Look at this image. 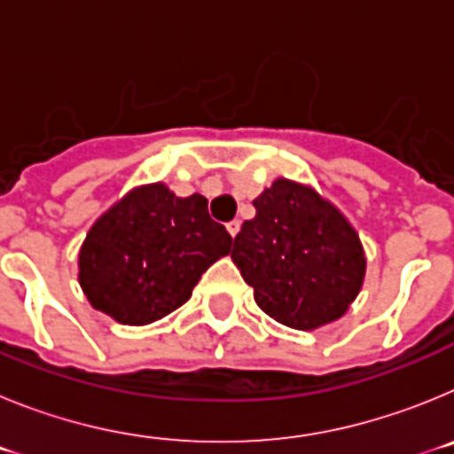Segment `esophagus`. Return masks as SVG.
<instances>
[{"mask_svg": "<svg viewBox=\"0 0 454 454\" xmlns=\"http://www.w3.org/2000/svg\"><path fill=\"white\" fill-rule=\"evenodd\" d=\"M227 231H230L231 239H234V236L240 231V220H231V223H227Z\"/></svg>", "mask_w": 454, "mask_h": 454, "instance_id": "esophagus-1", "label": "esophagus"}]
</instances>
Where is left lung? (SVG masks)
Instances as JSON below:
<instances>
[{
    "instance_id": "left-lung-1",
    "label": "left lung",
    "mask_w": 454,
    "mask_h": 454,
    "mask_svg": "<svg viewBox=\"0 0 454 454\" xmlns=\"http://www.w3.org/2000/svg\"><path fill=\"white\" fill-rule=\"evenodd\" d=\"M231 262L263 314L293 330H318L346 314L366 277L350 220L307 184L279 177L254 200Z\"/></svg>"
}]
</instances>
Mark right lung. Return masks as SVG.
I'll use <instances>...</instances> for the list:
<instances>
[{
	"mask_svg": "<svg viewBox=\"0 0 454 454\" xmlns=\"http://www.w3.org/2000/svg\"><path fill=\"white\" fill-rule=\"evenodd\" d=\"M207 204L200 192L177 198L156 182L104 211L79 250V284L92 309L138 327L188 302L202 272L231 250Z\"/></svg>",
	"mask_w": 454,
	"mask_h": 454,
	"instance_id": "add662e5",
	"label": "right lung"
}]
</instances>
